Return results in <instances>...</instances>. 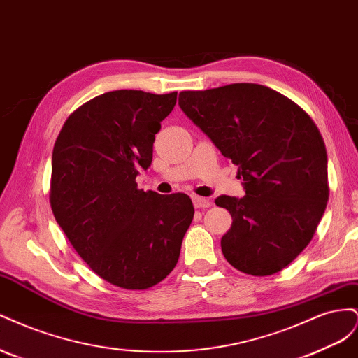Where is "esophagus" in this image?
<instances>
[{"mask_svg":"<svg viewBox=\"0 0 358 358\" xmlns=\"http://www.w3.org/2000/svg\"><path fill=\"white\" fill-rule=\"evenodd\" d=\"M192 203L196 206L197 209H206V208H210L212 201L209 199H204V197H199V196H194L192 197Z\"/></svg>","mask_w":358,"mask_h":358,"instance_id":"obj_1","label":"esophagus"}]
</instances>
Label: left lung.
<instances>
[{
	"label": "left lung",
	"mask_w": 358,
	"mask_h": 358,
	"mask_svg": "<svg viewBox=\"0 0 358 358\" xmlns=\"http://www.w3.org/2000/svg\"><path fill=\"white\" fill-rule=\"evenodd\" d=\"M179 106L237 166L246 196H220L231 229L227 262L243 273L273 275L315 234L329 200L326 145L310 116L285 95L257 83L182 91Z\"/></svg>",
	"instance_id": "8db88e82"
}]
</instances>
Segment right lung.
Segmentation results:
<instances>
[{
  "instance_id": "1",
  "label": "right lung",
  "mask_w": 358,
  "mask_h": 358,
  "mask_svg": "<svg viewBox=\"0 0 358 358\" xmlns=\"http://www.w3.org/2000/svg\"><path fill=\"white\" fill-rule=\"evenodd\" d=\"M176 99L178 92H106L69 116L53 146V216L83 262L116 287L161 282L192 221L187 194L159 196L136 183Z\"/></svg>"
}]
</instances>
